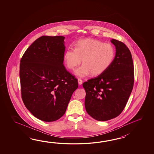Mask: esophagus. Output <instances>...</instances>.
Masks as SVG:
<instances>
[{"label": "esophagus", "instance_id": "esophagus-1", "mask_svg": "<svg viewBox=\"0 0 154 154\" xmlns=\"http://www.w3.org/2000/svg\"><path fill=\"white\" fill-rule=\"evenodd\" d=\"M78 84L79 85H82V80L81 79H78Z\"/></svg>", "mask_w": 154, "mask_h": 154}]
</instances>
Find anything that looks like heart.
<instances>
[{"instance_id": "b5f03b06", "label": "heart", "mask_w": 154, "mask_h": 154, "mask_svg": "<svg viewBox=\"0 0 154 154\" xmlns=\"http://www.w3.org/2000/svg\"><path fill=\"white\" fill-rule=\"evenodd\" d=\"M115 47L97 39H80L76 43L74 48L68 47L64 54L66 67L74 70L81 62L82 66L76 69V75L84 77L101 74L111 65L115 59Z\"/></svg>"}]
</instances>
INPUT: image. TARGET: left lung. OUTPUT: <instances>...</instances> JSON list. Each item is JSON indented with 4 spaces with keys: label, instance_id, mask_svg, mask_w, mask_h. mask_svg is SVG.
Masks as SVG:
<instances>
[{
    "label": "left lung",
    "instance_id": "1",
    "mask_svg": "<svg viewBox=\"0 0 154 154\" xmlns=\"http://www.w3.org/2000/svg\"><path fill=\"white\" fill-rule=\"evenodd\" d=\"M111 42L116 49L111 65L82 84L86 111L98 121L110 120L121 113L134 85V65L129 49L119 41L112 39Z\"/></svg>",
    "mask_w": 154,
    "mask_h": 154
}]
</instances>
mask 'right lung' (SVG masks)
Wrapping results in <instances>:
<instances>
[{"label": "right lung", "instance_id": "right-lung-1", "mask_svg": "<svg viewBox=\"0 0 154 154\" xmlns=\"http://www.w3.org/2000/svg\"><path fill=\"white\" fill-rule=\"evenodd\" d=\"M63 36H43L27 49L20 64L21 97L27 109L45 122L64 115L78 80L63 64Z\"/></svg>", "mask_w": 154, "mask_h": 154}]
</instances>
